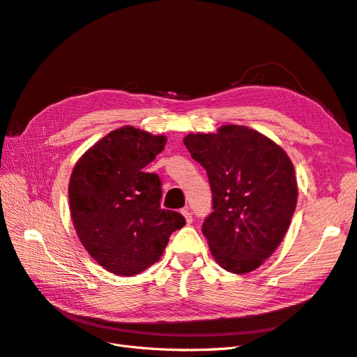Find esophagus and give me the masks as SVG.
<instances>
[{
    "label": "esophagus",
    "mask_w": 357,
    "mask_h": 357,
    "mask_svg": "<svg viewBox=\"0 0 357 357\" xmlns=\"http://www.w3.org/2000/svg\"><path fill=\"white\" fill-rule=\"evenodd\" d=\"M181 214L185 215V219H186V222L188 223H190L192 222V213H190V207H185L181 210Z\"/></svg>",
    "instance_id": "esophagus-1"
}]
</instances>
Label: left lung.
Wrapping results in <instances>:
<instances>
[{"label":"left lung","instance_id":"8db88e82","mask_svg":"<svg viewBox=\"0 0 357 357\" xmlns=\"http://www.w3.org/2000/svg\"><path fill=\"white\" fill-rule=\"evenodd\" d=\"M183 143L208 176L213 213L202 234L215 262L234 274L253 271L282 243L295 213L298 188L289 156L240 125L189 134Z\"/></svg>","mask_w":357,"mask_h":357}]
</instances>
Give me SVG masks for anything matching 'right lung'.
<instances>
[{
	"label": "right lung",
	"instance_id": "right-lung-1",
	"mask_svg": "<svg viewBox=\"0 0 357 357\" xmlns=\"http://www.w3.org/2000/svg\"><path fill=\"white\" fill-rule=\"evenodd\" d=\"M167 138L132 126L110 132L75 164L68 198L74 228L88 253L117 275H137L164 253L186 220L160 208L162 181L144 167Z\"/></svg>",
	"mask_w": 357,
	"mask_h": 357
}]
</instances>
